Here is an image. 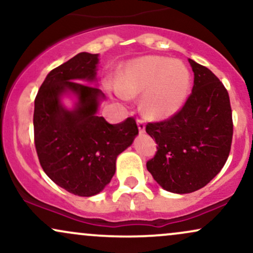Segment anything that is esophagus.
I'll list each match as a JSON object with an SVG mask.
<instances>
[{
    "instance_id": "1",
    "label": "esophagus",
    "mask_w": 253,
    "mask_h": 253,
    "mask_svg": "<svg viewBox=\"0 0 253 253\" xmlns=\"http://www.w3.org/2000/svg\"><path fill=\"white\" fill-rule=\"evenodd\" d=\"M136 125H138V129H139V133H144L145 132V123L144 120H141V119H138L136 120Z\"/></svg>"
}]
</instances>
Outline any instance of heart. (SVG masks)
I'll use <instances>...</instances> for the list:
<instances>
[{
	"instance_id": "b5f03b06",
	"label": "heart",
	"mask_w": 253,
	"mask_h": 253,
	"mask_svg": "<svg viewBox=\"0 0 253 253\" xmlns=\"http://www.w3.org/2000/svg\"><path fill=\"white\" fill-rule=\"evenodd\" d=\"M191 75L179 60L146 56L124 66L117 89L123 98L143 94L140 107L146 117L165 119L176 114L190 94Z\"/></svg>"
}]
</instances>
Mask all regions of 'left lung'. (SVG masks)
Wrapping results in <instances>:
<instances>
[{"mask_svg":"<svg viewBox=\"0 0 253 253\" xmlns=\"http://www.w3.org/2000/svg\"><path fill=\"white\" fill-rule=\"evenodd\" d=\"M189 63L194 86L187 102L168 120L146 125L158 145L147 170L163 189L176 194L208 184L227 161L233 136L227 90L210 69Z\"/></svg>","mask_w":253,"mask_h":253,"instance_id":"left-lung-1","label":"left lung"}]
</instances>
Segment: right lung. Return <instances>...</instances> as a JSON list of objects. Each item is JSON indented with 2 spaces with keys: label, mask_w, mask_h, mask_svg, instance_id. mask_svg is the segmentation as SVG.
<instances>
[{
  "label": "right lung",
  "mask_w": 253,
  "mask_h": 253,
  "mask_svg": "<svg viewBox=\"0 0 253 253\" xmlns=\"http://www.w3.org/2000/svg\"><path fill=\"white\" fill-rule=\"evenodd\" d=\"M98 54L81 52L53 69L34 101V144L40 165L56 184L78 196L96 195L115 173L117 157L138 134L133 118L107 123L97 110L104 94L78 81H96ZM72 93L78 102L65 109L61 97Z\"/></svg>",
  "instance_id": "1"
}]
</instances>
